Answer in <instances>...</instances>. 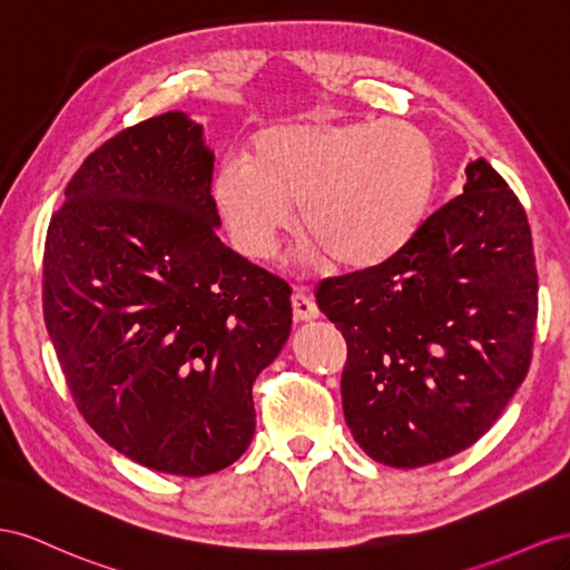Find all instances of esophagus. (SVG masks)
I'll return each instance as SVG.
<instances>
[{
    "label": "esophagus",
    "mask_w": 570,
    "mask_h": 570,
    "mask_svg": "<svg viewBox=\"0 0 570 570\" xmlns=\"http://www.w3.org/2000/svg\"><path fill=\"white\" fill-rule=\"evenodd\" d=\"M291 305H294V315L296 320H315L320 315L317 305L313 301V296L307 294L305 288H298L294 296H291Z\"/></svg>",
    "instance_id": "esophagus-1"
}]
</instances>
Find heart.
<instances>
[{"label": "heart", "mask_w": 570, "mask_h": 570, "mask_svg": "<svg viewBox=\"0 0 570 570\" xmlns=\"http://www.w3.org/2000/svg\"><path fill=\"white\" fill-rule=\"evenodd\" d=\"M436 181L430 138L403 121H313L257 136L253 159L229 157L215 198L236 246L267 257L291 224L334 263L365 269L396 255L420 229Z\"/></svg>", "instance_id": "heart-1"}]
</instances>
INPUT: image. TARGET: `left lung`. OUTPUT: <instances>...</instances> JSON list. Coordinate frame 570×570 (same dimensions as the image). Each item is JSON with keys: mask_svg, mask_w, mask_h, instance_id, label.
<instances>
[{"mask_svg": "<svg viewBox=\"0 0 570 570\" xmlns=\"http://www.w3.org/2000/svg\"><path fill=\"white\" fill-rule=\"evenodd\" d=\"M384 263L322 279L344 334L341 399L370 459L420 468L473 446L523 384L538 269L523 205L482 157Z\"/></svg>", "mask_w": 570, "mask_h": 570, "instance_id": "obj_1", "label": "left lung"}]
</instances>
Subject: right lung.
I'll return each instance as SVG.
<instances>
[{
  "mask_svg": "<svg viewBox=\"0 0 570 570\" xmlns=\"http://www.w3.org/2000/svg\"><path fill=\"white\" fill-rule=\"evenodd\" d=\"M215 155L167 111L105 140L50 219L42 311L76 409L169 475L240 459L253 382L291 332V288L217 236Z\"/></svg>",
  "mask_w": 570,
  "mask_h": 570,
  "instance_id": "right-lung-1",
  "label": "right lung"
}]
</instances>
